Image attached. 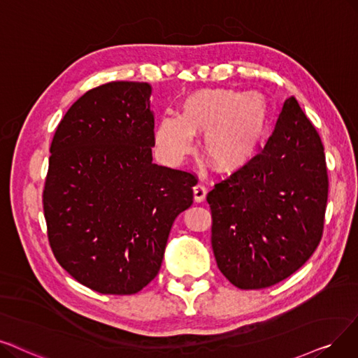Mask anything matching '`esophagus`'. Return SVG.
<instances>
[{"label":"esophagus","instance_id":"esophagus-1","mask_svg":"<svg viewBox=\"0 0 358 358\" xmlns=\"http://www.w3.org/2000/svg\"><path fill=\"white\" fill-rule=\"evenodd\" d=\"M206 195H207V189L204 185L201 183H196L194 187V199L196 203H203L206 199Z\"/></svg>","mask_w":358,"mask_h":358}]
</instances>
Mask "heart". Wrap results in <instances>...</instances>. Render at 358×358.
Here are the masks:
<instances>
[{"instance_id": "obj_1", "label": "heart", "mask_w": 358, "mask_h": 358, "mask_svg": "<svg viewBox=\"0 0 358 358\" xmlns=\"http://www.w3.org/2000/svg\"><path fill=\"white\" fill-rule=\"evenodd\" d=\"M268 124V104L260 92L229 88L196 90L182 99L179 117L164 116L157 124L155 144L164 159L179 162L204 138L208 163L222 173L248 166L260 152Z\"/></svg>"}]
</instances>
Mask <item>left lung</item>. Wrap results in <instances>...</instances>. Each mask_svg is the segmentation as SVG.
Listing matches in <instances>:
<instances>
[{
    "instance_id": "8db88e82",
    "label": "left lung",
    "mask_w": 358,
    "mask_h": 358,
    "mask_svg": "<svg viewBox=\"0 0 358 358\" xmlns=\"http://www.w3.org/2000/svg\"><path fill=\"white\" fill-rule=\"evenodd\" d=\"M327 189L322 139L291 96L264 148L207 194L224 278L239 289H263L295 273L322 239Z\"/></svg>"
}]
</instances>
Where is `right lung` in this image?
Instances as JSON below:
<instances>
[{"label": "right lung", "mask_w": 358, "mask_h": 358, "mask_svg": "<svg viewBox=\"0 0 358 358\" xmlns=\"http://www.w3.org/2000/svg\"><path fill=\"white\" fill-rule=\"evenodd\" d=\"M151 87L108 82L57 126L42 204L54 257L99 294L132 295L157 276L171 224L192 204L189 171L157 166Z\"/></svg>", "instance_id": "1"}]
</instances>
